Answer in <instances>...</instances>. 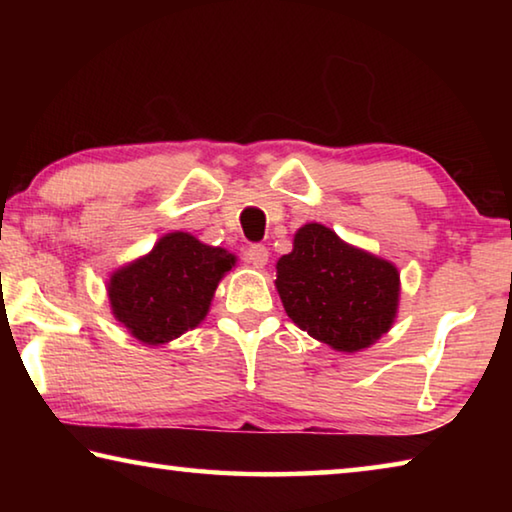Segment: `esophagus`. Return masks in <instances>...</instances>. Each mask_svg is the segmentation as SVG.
I'll list each match as a JSON object with an SVG mask.
<instances>
[{
    "label": "esophagus",
    "mask_w": 512,
    "mask_h": 512,
    "mask_svg": "<svg viewBox=\"0 0 512 512\" xmlns=\"http://www.w3.org/2000/svg\"><path fill=\"white\" fill-rule=\"evenodd\" d=\"M244 259L255 268H262L268 262V248L264 244H250L244 250Z\"/></svg>",
    "instance_id": "obj_1"
}]
</instances>
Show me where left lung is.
Wrapping results in <instances>:
<instances>
[{
	"label": "left lung",
	"mask_w": 512,
	"mask_h": 512,
	"mask_svg": "<svg viewBox=\"0 0 512 512\" xmlns=\"http://www.w3.org/2000/svg\"><path fill=\"white\" fill-rule=\"evenodd\" d=\"M275 287L302 332L339 352H357L393 325L400 275L384 259L343 244L325 225L309 223L277 262Z\"/></svg>",
	"instance_id": "1"
}]
</instances>
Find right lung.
Wrapping results in <instances>:
<instances>
[{
	"mask_svg": "<svg viewBox=\"0 0 512 512\" xmlns=\"http://www.w3.org/2000/svg\"><path fill=\"white\" fill-rule=\"evenodd\" d=\"M232 266L235 255L228 250L171 232L149 255L110 277L112 314L142 343L178 339L205 318L216 284Z\"/></svg>",
	"mask_w": 512,
	"mask_h": 512,
	"instance_id": "add662e5",
	"label": "right lung"
}]
</instances>
